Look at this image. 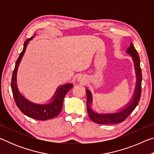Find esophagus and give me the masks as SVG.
I'll return each instance as SVG.
<instances>
[{
	"label": "esophagus",
	"mask_w": 154,
	"mask_h": 154,
	"mask_svg": "<svg viewBox=\"0 0 154 154\" xmlns=\"http://www.w3.org/2000/svg\"><path fill=\"white\" fill-rule=\"evenodd\" d=\"M79 81H80V82H81V81H82V77H79Z\"/></svg>",
	"instance_id": "34e87169"
}]
</instances>
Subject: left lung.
Here are the masks:
<instances>
[{
	"instance_id": "8db88e82",
	"label": "left lung",
	"mask_w": 154,
	"mask_h": 154,
	"mask_svg": "<svg viewBox=\"0 0 154 154\" xmlns=\"http://www.w3.org/2000/svg\"><path fill=\"white\" fill-rule=\"evenodd\" d=\"M126 53L132 57L134 66V71L136 75V84L132 98L126 105L118 109L116 111H104L98 113L93 110L92 103L93 96L91 91L85 88L87 94V111L90 118L92 122L99 124H118L124 121L129 115L136 108L139 102L141 94L142 73L140 66V59L137 51L135 49L132 43H130L129 48L127 49Z\"/></svg>"
}]
</instances>
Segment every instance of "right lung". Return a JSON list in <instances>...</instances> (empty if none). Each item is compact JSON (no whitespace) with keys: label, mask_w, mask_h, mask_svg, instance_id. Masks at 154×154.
<instances>
[{"label":"right lung","mask_w":154,"mask_h":154,"mask_svg":"<svg viewBox=\"0 0 154 154\" xmlns=\"http://www.w3.org/2000/svg\"><path fill=\"white\" fill-rule=\"evenodd\" d=\"M36 34L32 37L26 40L22 51L17 58L11 79V90L14 100L17 107L26 116L38 120H48L58 116L62 111L64 98L67 92L73 87L72 83L62 84L57 88L53 96L44 103H36L32 102L25 97L18 89L17 84V72L21 60L24 55L27 45L30 41L35 37Z\"/></svg>","instance_id":"add662e5"}]
</instances>
